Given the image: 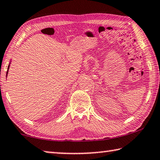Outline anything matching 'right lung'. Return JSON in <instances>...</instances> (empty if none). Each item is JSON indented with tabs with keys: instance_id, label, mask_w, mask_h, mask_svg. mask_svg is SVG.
<instances>
[{
	"instance_id": "1",
	"label": "right lung",
	"mask_w": 160,
	"mask_h": 160,
	"mask_svg": "<svg viewBox=\"0 0 160 160\" xmlns=\"http://www.w3.org/2000/svg\"><path fill=\"white\" fill-rule=\"evenodd\" d=\"M9 67H10V65H8V69H9ZM8 70L7 71V74H8Z\"/></svg>"
}]
</instances>
